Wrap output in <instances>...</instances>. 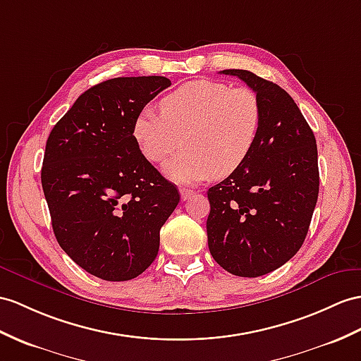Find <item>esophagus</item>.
Wrapping results in <instances>:
<instances>
[{"label":"esophagus","instance_id":"34e87169","mask_svg":"<svg viewBox=\"0 0 361 361\" xmlns=\"http://www.w3.org/2000/svg\"><path fill=\"white\" fill-rule=\"evenodd\" d=\"M192 195H195V191H192V190H190V188H180V197H182V200L190 199Z\"/></svg>","mask_w":361,"mask_h":361}]
</instances>
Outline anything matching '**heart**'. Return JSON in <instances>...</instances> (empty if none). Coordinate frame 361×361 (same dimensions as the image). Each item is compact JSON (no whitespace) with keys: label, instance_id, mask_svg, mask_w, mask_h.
Wrapping results in <instances>:
<instances>
[{"label":"heart","instance_id":"b5f03b06","mask_svg":"<svg viewBox=\"0 0 361 361\" xmlns=\"http://www.w3.org/2000/svg\"><path fill=\"white\" fill-rule=\"evenodd\" d=\"M262 126V105L250 87L196 79L161 99V114L140 110L131 126L140 154L165 161L182 142L183 150L165 165L179 183H195L231 174L248 159Z\"/></svg>","mask_w":361,"mask_h":361}]
</instances>
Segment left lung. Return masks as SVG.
Segmentation results:
<instances>
[{
    "instance_id": "8db88e82",
    "label": "left lung",
    "mask_w": 361,
    "mask_h": 361,
    "mask_svg": "<svg viewBox=\"0 0 361 361\" xmlns=\"http://www.w3.org/2000/svg\"><path fill=\"white\" fill-rule=\"evenodd\" d=\"M257 93L262 126L248 159L208 190V248L225 271L259 277L302 248L319 197L317 144L282 87L248 70L230 68Z\"/></svg>"
}]
</instances>
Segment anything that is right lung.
Here are the masks:
<instances>
[{
    "instance_id": "right-lung-1",
    "label": "right lung",
    "mask_w": 361,
    "mask_h": 361,
    "mask_svg": "<svg viewBox=\"0 0 361 361\" xmlns=\"http://www.w3.org/2000/svg\"><path fill=\"white\" fill-rule=\"evenodd\" d=\"M170 85L164 76L109 79L79 96L49 135L41 183L51 226L67 256L94 277L142 274L180 200L131 136L136 114Z\"/></svg>"
}]
</instances>
